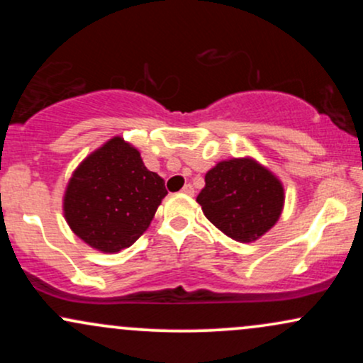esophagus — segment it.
Returning a JSON list of instances; mask_svg holds the SVG:
<instances>
[{
	"label": "esophagus",
	"mask_w": 363,
	"mask_h": 363,
	"mask_svg": "<svg viewBox=\"0 0 363 363\" xmlns=\"http://www.w3.org/2000/svg\"><path fill=\"white\" fill-rule=\"evenodd\" d=\"M182 193L187 194V196H193L194 194V187L191 184H186L184 187H182Z\"/></svg>",
	"instance_id": "esophagus-1"
}]
</instances>
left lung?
Here are the masks:
<instances>
[{
    "instance_id": "1",
    "label": "left lung",
    "mask_w": 363,
    "mask_h": 363,
    "mask_svg": "<svg viewBox=\"0 0 363 363\" xmlns=\"http://www.w3.org/2000/svg\"><path fill=\"white\" fill-rule=\"evenodd\" d=\"M196 201L218 230L237 242H254L280 220L281 181L252 157L228 158L210 169Z\"/></svg>"
}]
</instances>
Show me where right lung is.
<instances>
[{
    "label": "right lung",
    "mask_w": 363,
    "mask_h": 363,
    "mask_svg": "<svg viewBox=\"0 0 363 363\" xmlns=\"http://www.w3.org/2000/svg\"><path fill=\"white\" fill-rule=\"evenodd\" d=\"M165 194V181L145 167L138 148L114 136L74 169L62 213L83 242L114 254L143 235Z\"/></svg>",
    "instance_id": "1"
}]
</instances>
